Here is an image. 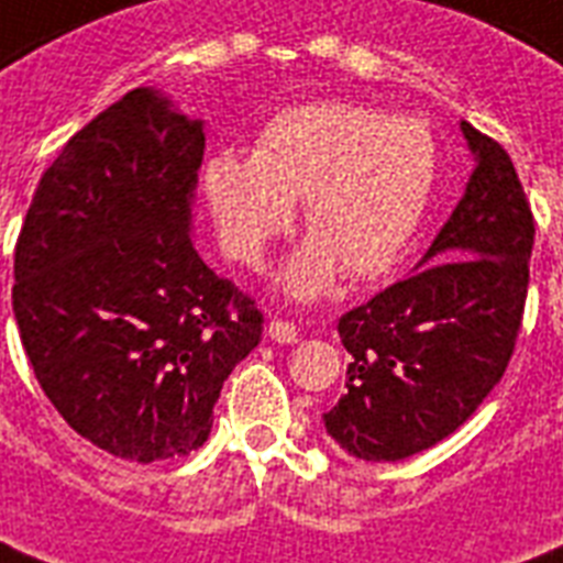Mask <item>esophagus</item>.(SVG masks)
I'll use <instances>...</instances> for the list:
<instances>
[{
    "instance_id": "obj_1",
    "label": "esophagus",
    "mask_w": 563,
    "mask_h": 563,
    "mask_svg": "<svg viewBox=\"0 0 563 563\" xmlns=\"http://www.w3.org/2000/svg\"><path fill=\"white\" fill-rule=\"evenodd\" d=\"M265 333H268V339H272V342H277V345H295V342H298V328H295V324H289V321L274 319L272 324L265 328Z\"/></svg>"
}]
</instances>
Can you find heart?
Wrapping results in <instances>:
<instances>
[{"instance_id":"b5f03b06","label":"heart","mask_w":563,"mask_h":563,"mask_svg":"<svg viewBox=\"0 0 563 563\" xmlns=\"http://www.w3.org/2000/svg\"><path fill=\"white\" fill-rule=\"evenodd\" d=\"M440 150L431 126L342 100L277 111L253 156L218 150L206 158L203 191L221 244L256 265L300 206L310 239L283 265L289 298H319L339 268L380 277L401 260L434 195Z\"/></svg>"}]
</instances>
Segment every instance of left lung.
<instances>
[{
    "mask_svg": "<svg viewBox=\"0 0 563 563\" xmlns=\"http://www.w3.org/2000/svg\"><path fill=\"white\" fill-rule=\"evenodd\" d=\"M470 183L410 277L345 312V386L321 416L360 461H401L454 434L505 375L529 291L534 218L508 153L461 120Z\"/></svg>",
    "mask_w": 563,
    "mask_h": 563,
    "instance_id": "obj_1",
    "label": "left lung"
}]
</instances>
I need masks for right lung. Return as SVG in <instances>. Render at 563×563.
Here are the masks:
<instances>
[{
    "instance_id": "obj_1",
    "label": "right lung",
    "mask_w": 563,
    "mask_h": 563,
    "mask_svg": "<svg viewBox=\"0 0 563 563\" xmlns=\"http://www.w3.org/2000/svg\"><path fill=\"white\" fill-rule=\"evenodd\" d=\"M203 120L135 88L81 126L25 214L14 319L76 434L123 461L200 449L221 386L263 336L253 300L195 251Z\"/></svg>"
}]
</instances>
